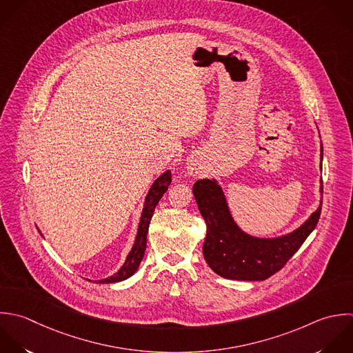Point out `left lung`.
Segmentation results:
<instances>
[{
  "mask_svg": "<svg viewBox=\"0 0 353 353\" xmlns=\"http://www.w3.org/2000/svg\"><path fill=\"white\" fill-rule=\"evenodd\" d=\"M322 159L321 141V170ZM322 184L321 179V194ZM192 192L206 223L203 257L217 275L232 281H265L282 270L315 230L322 210L321 199L318 209L299 228L285 235L263 238L250 235L238 225L216 179L198 180Z\"/></svg>",
  "mask_w": 353,
  "mask_h": 353,
  "instance_id": "8db88e82",
  "label": "left lung"
}]
</instances>
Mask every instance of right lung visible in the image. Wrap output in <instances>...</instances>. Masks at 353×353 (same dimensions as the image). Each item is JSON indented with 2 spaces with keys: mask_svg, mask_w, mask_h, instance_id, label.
<instances>
[{
  "mask_svg": "<svg viewBox=\"0 0 353 353\" xmlns=\"http://www.w3.org/2000/svg\"><path fill=\"white\" fill-rule=\"evenodd\" d=\"M172 183V173L170 170L163 172L150 187L144 203H143V210H141V216H140V221H139V228H137V234H136V239L134 243L129 252V254L126 256V260L123 263V265L118 270V272H115L114 275L105 278V279H100L96 281L97 283H117V282H122L128 278H130L139 268L143 257H144V252H145V246H147V235H148V227L155 210V206L158 205V202L161 201V198L163 196V194L168 191L169 184Z\"/></svg>",
  "mask_w": 353,
  "mask_h": 353,
  "instance_id": "1",
  "label": "right lung"
}]
</instances>
